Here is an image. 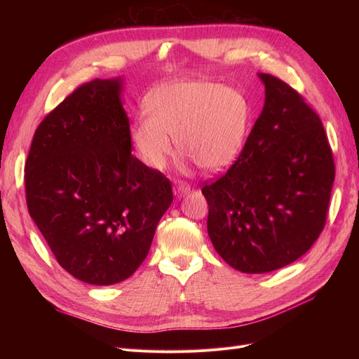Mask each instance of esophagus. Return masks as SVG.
I'll list each match as a JSON object with an SVG mask.
<instances>
[{"mask_svg":"<svg viewBox=\"0 0 359 359\" xmlns=\"http://www.w3.org/2000/svg\"><path fill=\"white\" fill-rule=\"evenodd\" d=\"M173 191H175L177 196H182V194H186V193L190 191V186H189L187 182L178 181V182L175 184V187H173Z\"/></svg>","mask_w":359,"mask_h":359,"instance_id":"obj_1","label":"esophagus"}]
</instances>
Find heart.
Segmentation results:
<instances>
[{"label": "heart", "instance_id": "obj_1", "mask_svg": "<svg viewBox=\"0 0 359 359\" xmlns=\"http://www.w3.org/2000/svg\"><path fill=\"white\" fill-rule=\"evenodd\" d=\"M145 109L132 139L149 168L165 169L175 156L171 137L182 154L210 172L223 170L241 153L250 104L240 91L210 81L169 83L148 95Z\"/></svg>", "mask_w": 359, "mask_h": 359}]
</instances>
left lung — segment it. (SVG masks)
Returning a JSON list of instances; mask_svg holds the SVG:
<instances>
[{"instance_id": "1", "label": "left lung", "mask_w": 359, "mask_h": 359, "mask_svg": "<svg viewBox=\"0 0 359 359\" xmlns=\"http://www.w3.org/2000/svg\"><path fill=\"white\" fill-rule=\"evenodd\" d=\"M259 76L262 114L233 165L202 187L215 252L247 274L283 268L307 252L327 223L335 178L319 115L286 82Z\"/></svg>"}]
</instances>
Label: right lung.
I'll use <instances>...</instances> for the list:
<instances>
[{
    "label": "right lung",
    "instance_id": "obj_1",
    "mask_svg": "<svg viewBox=\"0 0 359 359\" xmlns=\"http://www.w3.org/2000/svg\"><path fill=\"white\" fill-rule=\"evenodd\" d=\"M121 79L79 85L39 124L25 161L28 212L57 262L107 286L147 257L170 181L132 154Z\"/></svg>",
    "mask_w": 359,
    "mask_h": 359
}]
</instances>
